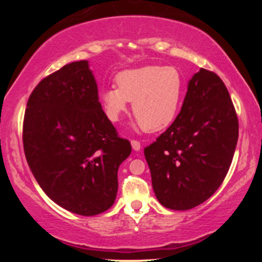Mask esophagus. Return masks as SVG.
<instances>
[{
    "mask_svg": "<svg viewBox=\"0 0 262 262\" xmlns=\"http://www.w3.org/2000/svg\"><path fill=\"white\" fill-rule=\"evenodd\" d=\"M131 145H132V149H134L135 151H139V150H141V142L136 141V139H132Z\"/></svg>",
    "mask_w": 262,
    "mask_h": 262,
    "instance_id": "1",
    "label": "esophagus"
}]
</instances>
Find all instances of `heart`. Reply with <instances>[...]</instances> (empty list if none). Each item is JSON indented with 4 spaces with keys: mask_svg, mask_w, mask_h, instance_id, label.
<instances>
[{
    "mask_svg": "<svg viewBox=\"0 0 262 262\" xmlns=\"http://www.w3.org/2000/svg\"><path fill=\"white\" fill-rule=\"evenodd\" d=\"M117 87L100 93L106 117L118 121L132 102V112L145 131L155 132L169 126L180 112L185 93L182 75L175 67L144 66L120 71Z\"/></svg>",
    "mask_w": 262,
    "mask_h": 262,
    "instance_id": "heart-1",
    "label": "heart"
}]
</instances>
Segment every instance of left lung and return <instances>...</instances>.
I'll list each match as a JSON object with an SVG mask.
<instances>
[{
  "label": "left lung",
  "mask_w": 262,
  "mask_h": 262,
  "mask_svg": "<svg viewBox=\"0 0 262 262\" xmlns=\"http://www.w3.org/2000/svg\"><path fill=\"white\" fill-rule=\"evenodd\" d=\"M237 139L228 89L202 68L188 82L177 119L144 149L157 200L167 209L189 210L209 199L227 177Z\"/></svg>",
  "instance_id": "1"
}]
</instances>
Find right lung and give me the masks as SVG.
I'll return each mask as SVG.
<instances>
[{
    "label": "right lung",
    "instance_id": "add662e5",
    "mask_svg": "<svg viewBox=\"0 0 262 262\" xmlns=\"http://www.w3.org/2000/svg\"><path fill=\"white\" fill-rule=\"evenodd\" d=\"M23 141L35 180L57 205L81 216L113 205L118 169L131 144L102 111L88 60L39 82L27 102Z\"/></svg>",
    "mask_w": 262,
    "mask_h": 262
}]
</instances>
